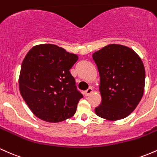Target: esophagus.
<instances>
[{"label":"esophagus","instance_id":"esophagus-1","mask_svg":"<svg viewBox=\"0 0 157 157\" xmlns=\"http://www.w3.org/2000/svg\"><path fill=\"white\" fill-rule=\"evenodd\" d=\"M92 91H93V89H91V88H89V89L86 90V91H84L85 96H86V97L89 96V94H91L92 93Z\"/></svg>","mask_w":157,"mask_h":157}]
</instances>
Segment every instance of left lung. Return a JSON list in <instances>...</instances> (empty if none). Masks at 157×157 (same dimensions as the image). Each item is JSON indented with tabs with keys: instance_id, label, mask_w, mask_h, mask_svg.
<instances>
[{
	"instance_id": "1",
	"label": "left lung",
	"mask_w": 157,
	"mask_h": 157,
	"mask_svg": "<svg viewBox=\"0 0 157 157\" xmlns=\"http://www.w3.org/2000/svg\"><path fill=\"white\" fill-rule=\"evenodd\" d=\"M100 75L101 104L95 109L100 117L115 121L131 114L145 90V71L132 48L109 44L92 55Z\"/></svg>"
}]
</instances>
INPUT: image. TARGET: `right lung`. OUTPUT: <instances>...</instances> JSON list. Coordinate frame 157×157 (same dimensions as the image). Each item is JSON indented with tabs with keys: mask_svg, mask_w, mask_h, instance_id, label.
<instances>
[{
	"mask_svg": "<svg viewBox=\"0 0 157 157\" xmlns=\"http://www.w3.org/2000/svg\"><path fill=\"white\" fill-rule=\"evenodd\" d=\"M78 56L55 44L33 46L23 59L19 76L21 96L37 117L59 122L74 116L82 94L69 69Z\"/></svg>",
	"mask_w": 157,
	"mask_h": 157,
	"instance_id": "obj_1",
	"label": "right lung"
}]
</instances>
